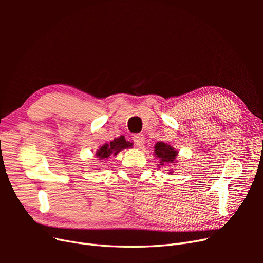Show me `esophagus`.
I'll return each instance as SVG.
<instances>
[{"mask_svg": "<svg viewBox=\"0 0 263 263\" xmlns=\"http://www.w3.org/2000/svg\"><path fill=\"white\" fill-rule=\"evenodd\" d=\"M134 144H135V147H137V148L144 147V144H145L144 135H142V134L135 135V136H134Z\"/></svg>", "mask_w": 263, "mask_h": 263, "instance_id": "esophagus-1", "label": "esophagus"}]
</instances>
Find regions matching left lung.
<instances>
[{"label": "left lung", "instance_id": "8db88e82", "mask_svg": "<svg viewBox=\"0 0 263 263\" xmlns=\"http://www.w3.org/2000/svg\"><path fill=\"white\" fill-rule=\"evenodd\" d=\"M155 157L157 159H159V166H163L165 164L168 165H176V163H178L177 157H178V151L176 150V148L172 147L169 144H165L163 141H158L157 144L155 145ZM170 174L173 173V170L170 169L169 172Z\"/></svg>", "mask_w": 263, "mask_h": 263}]
</instances>
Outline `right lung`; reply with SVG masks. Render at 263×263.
<instances>
[{"label": "right lung", "mask_w": 263, "mask_h": 263, "mask_svg": "<svg viewBox=\"0 0 263 263\" xmlns=\"http://www.w3.org/2000/svg\"><path fill=\"white\" fill-rule=\"evenodd\" d=\"M132 146H133V144L130 141H127L124 136H121L118 138H115L110 142H105L104 145H102L97 150L95 155H97V158H99V160L105 161L109 156H117L119 151H122L127 148H130ZM103 161H101V162H103Z\"/></svg>", "instance_id": "right-lung-1"}]
</instances>
